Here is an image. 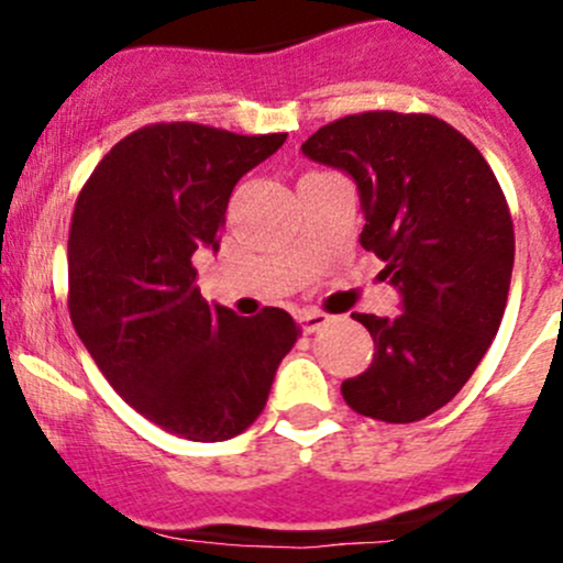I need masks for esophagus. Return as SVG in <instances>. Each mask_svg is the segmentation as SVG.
<instances>
[{
	"instance_id": "obj_1",
	"label": "esophagus",
	"mask_w": 563,
	"mask_h": 563,
	"mask_svg": "<svg viewBox=\"0 0 563 563\" xmlns=\"http://www.w3.org/2000/svg\"><path fill=\"white\" fill-rule=\"evenodd\" d=\"M327 323H329V316L318 313V310H308V313L299 316V327H302L305 334H313L321 327H327Z\"/></svg>"
}]
</instances>
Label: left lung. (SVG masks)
Instances as JSON below:
<instances>
[{
    "mask_svg": "<svg viewBox=\"0 0 563 563\" xmlns=\"http://www.w3.org/2000/svg\"><path fill=\"white\" fill-rule=\"evenodd\" d=\"M302 152L354 176L360 242L402 297L395 318L351 313L376 351L365 373L343 382V400L378 422H419L463 389L501 327L515 264L501 185L433 113H351L318 128Z\"/></svg>",
    "mask_w": 563,
    "mask_h": 563,
    "instance_id": "1",
    "label": "left lung"
}]
</instances>
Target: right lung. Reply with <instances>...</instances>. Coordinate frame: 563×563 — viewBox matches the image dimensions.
Masks as SVG:
<instances>
[{"instance_id": "add662e5", "label": "right lung", "mask_w": 563, "mask_h": 563, "mask_svg": "<svg viewBox=\"0 0 563 563\" xmlns=\"http://www.w3.org/2000/svg\"><path fill=\"white\" fill-rule=\"evenodd\" d=\"M283 141L198 122L146 124L111 146L76 198L73 327L119 397L179 439L247 430L299 338L280 308L242 318L209 305L192 266L198 247L218 250L236 181Z\"/></svg>"}]
</instances>
